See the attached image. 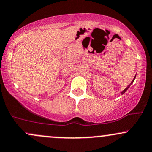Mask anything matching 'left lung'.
<instances>
[{"instance_id": "obj_1", "label": "left lung", "mask_w": 152, "mask_h": 152, "mask_svg": "<svg viewBox=\"0 0 152 152\" xmlns=\"http://www.w3.org/2000/svg\"><path fill=\"white\" fill-rule=\"evenodd\" d=\"M136 75H137V74H136ZM136 75H135V76H134V79H133V80H132V82H131V83H130V84H129V86H127V87H126V88H125V89H124V90H123V91H122L121 92V95H123V94H124V93H125V92H126L127 90H128V88H129V87L131 86V85H132V83H133V82H134V79H135V78H136Z\"/></svg>"}]
</instances>
